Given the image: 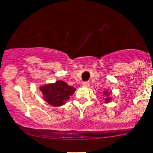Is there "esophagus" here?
<instances>
[{
	"mask_svg": "<svg viewBox=\"0 0 153 153\" xmlns=\"http://www.w3.org/2000/svg\"><path fill=\"white\" fill-rule=\"evenodd\" d=\"M83 86H85V87H89V82H88V81H86V82H84L83 83Z\"/></svg>",
	"mask_w": 153,
	"mask_h": 153,
	"instance_id": "esophagus-1",
	"label": "esophagus"
}]
</instances>
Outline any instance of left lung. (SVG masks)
<instances>
[{"mask_svg": "<svg viewBox=\"0 0 153 153\" xmlns=\"http://www.w3.org/2000/svg\"><path fill=\"white\" fill-rule=\"evenodd\" d=\"M104 94H103V95H104V103H106V104H107V103H109L111 101V99H112V97L110 96L111 95V94H112V91H109V90H105V91H104Z\"/></svg>", "mask_w": 153, "mask_h": 153, "instance_id": "8db88e82", "label": "left lung"}]
</instances>
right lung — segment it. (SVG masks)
<instances>
[{"mask_svg":"<svg viewBox=\"0 0 153 153\" xmlns=\"http://www.w3.org/2000/svg\"><path fill=\"white\" fill-rule=\"evenodd\" d=\"M43 95V99L50 105L60 106L65 104L74 94L76 89L69 86L66 82L57 81L53 84H47L40 86Z\"/></svg>","mask_w":153,"mask_h":153,"instance_id":"add662e5","label":"right lung"}]
</instances>
